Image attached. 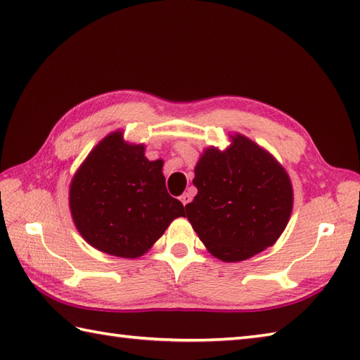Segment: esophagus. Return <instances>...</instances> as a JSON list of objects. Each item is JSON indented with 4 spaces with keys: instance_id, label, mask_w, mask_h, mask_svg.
<instances>
[{
    "instance_id": "34e87169",
    "label": "esophagus",
    "mask_w": 360,
    "mask_h": 360,
    "mask_svg": "<svg viewBox=\"0 0 360 360\" xmlns=\"http://www.w3.org/2000/svg\"><path fill=\"white\" fill-rule=\"evenodd\" d=\"M179 200H181L182 204L187 205L190 201H192V195H190V193H184V195L179 196Z\"/></svg>"
}]
</instances>
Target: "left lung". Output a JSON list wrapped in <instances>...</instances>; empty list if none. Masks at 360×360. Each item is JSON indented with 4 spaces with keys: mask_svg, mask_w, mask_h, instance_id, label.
I'll return each mask as SVG.
<instances>
[{
    "mask_svg": "<svg viewBox=\"0 0 360 360\" xmlns=\"http://www.w3.org/2000/svg\"><path fill=\"white\" fill-rule=\"evenodd\" d=\"M187 219L213 257L243 262L275 244L294 204L288 172L269 151L240 133L226 150L205 148L195 167Z\"/></svg>",
    "mask_w": 360,
    "mask_h": 360,
    "instance_id": "8db88e82",
    "label": "left lung"
}]
</instances>
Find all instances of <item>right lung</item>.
I'll use <instances>...</instances> for the list:
<instances>
[{"mask_svg":"<svg viewBox=\"0 0 360 360\" xmlns=\"http://www.w3.org/2000/svg\"><path fill=\"white\" fill-rule=\"evenodd\" d=\"M164 160L145 158L143 143L110 133L89 151L70 186L75 227L88 244L112 257L139 258L184 205L168 195Z\"/></svg>","mask_w":360,"mask_h":360,"instance_id":"right-lung-1","label":"right lung"}]
</instances>
